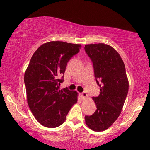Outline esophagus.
I'll use <instances>...</instances> for the list:
<instances>
[{"label":"esophagus","mask_w":150,"mask_h":150,"mask_svg":"<svg viewBox=\"0 0 150 150\" xmlns=\"http://www.w3.org/2000/svg\"><path fill=\"white\" fill-rule=\"evenodd\" d=\"M81 98H83V99H85V98L87 97V94L86 93V92L84 91L82 93H81Z\"/></svg>","instance_id":"1"}]
</instances>
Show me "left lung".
I'll return each mask as SVG.
<instances>
[{"mask_svg":"<svg viewBox=\"0 0 150 150\" xmlns=\"http://www.w3.org/2000/svg\"><path fill=\"white\" fill-rule=\"evenodd\" d=\"M85 50L93 63L100 87V95L93 97L97 109L92 115L85 117V123L91 130L100 132L109 128L121 114L128 92V80L124 61L112 47L100 43L85 45Z\"/></svg>","mask_w":150,"mask_h":150,"instance_id":"8db88e82","label":"left lung"}]
</instances>
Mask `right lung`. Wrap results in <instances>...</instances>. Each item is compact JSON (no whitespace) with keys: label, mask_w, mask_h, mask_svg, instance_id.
Returning a JSON list of instances; mask_svg holds the SVG:
<instances>
[{"label":"right lung","mask_w":150,"mask_h":150,"mask_svg":"<svg viewBox=\"0 0 150 150\" xmlns=\"http://www.w3.org/2000/svg\"><path fill=\"white\" fill-rule=\"evenodd\" d=\"M81 48V44L52 41L42 44L30 59L24 74L27 102L37 121L50 128L61 126L74 104L78 93L60 89L67 63Z\"/></svg>","instance_id":"1"}]
</instances>
